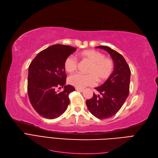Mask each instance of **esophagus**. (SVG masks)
<instances>
[{
    "instance_id": "34e87169",
    "label": "esophagus",
    "mask_w": 158,
    "mask_h": 158,
    "mask_svg": "<svg viewBox=\"0 0 158 158\" xmlns=\"http://www.w3.org/2000/svg\"><path fill=\"white\" fill-rule=\"evenodd\" d=\"M75 89H76V90L79 91V92H83V91L84 90L83 89H80V88H75Z\"/></svg>"
}]
</instances>
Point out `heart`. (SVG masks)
I'll use <instances>...</instances> for the list:
<instances>
[{
	"label": "heart",
	"instance_id": "heart-1",
	"mask_svg": "<svg viewBox=\"0 0 158 158\" xmlns=\"http://www.w3.org/2000/svg\"><path fill=\"white\" fill-rule=\"evenodd\" d=\"M80 57L83 61L90 64L86 71L87 75L77 73L70 76L68 82L76 88L82 89L86 86H93L97 83L105 82L113 73L114 64L113 60L104 57V55L99 51L93 49H88L79 53ZM64 68L67 72L72 73L77 69L78 62L73 56L65 58L64 64Z\"/></svg>",
	"mask_w": 158,
	"mask_h": 158
}]
</instances>
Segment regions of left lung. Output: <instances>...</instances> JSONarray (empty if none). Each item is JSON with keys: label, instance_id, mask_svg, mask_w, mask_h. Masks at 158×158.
I'll return each instance as SVG.
<instances>
[{"label": "left lung", "instance_id": "1", "mask_svg": "<svg viewBox=\"0 0 158 158\" xmlns=\"http://www.w3.org/2000/svg\"><path fill=\"white\" fill-rule=\"evenodd\" d=\"M108 52L114 64L111 77L95 89L100 93H94L92 98L86 101L90 112L96 118L104 119L111 118L121 109L129 93L131 70L123 56L106 46L96 47Z\"/></svg>", "mask_w": 158, "mask_h": 158}]
</instances>
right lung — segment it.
I'll list each match as a JSON object with an SVG mask.
<instances>
[{"label":"right lung","mask_w":158,"mask_h":158,"mask_svg":"<svg viewBox=\"0 0 158 158\" xmlns=\"http://www.w3.org/2000/svg\"><path fill=\"white\" fill-rule=\"evenodd\" d=\"M76 50L68 45H52L40 52L29 66V98L33 108L43 118H57L68 108L69 94L75 88L65 85L67 75L64 64ZM63 86L62 92L56 90V88Z\"/></svg>","instance_id":"right-lung-1"}]
</instances>
